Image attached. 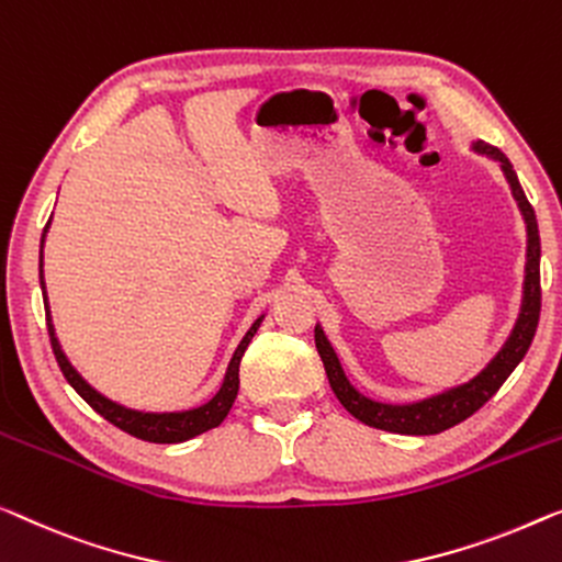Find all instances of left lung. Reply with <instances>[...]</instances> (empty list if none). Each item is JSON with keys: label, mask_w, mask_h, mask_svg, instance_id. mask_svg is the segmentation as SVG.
<instances>
[{"label": "left lung", "mask_w": 562, "mask_h": 562, "mask_svg": "<svg viewBox=\"0 0 562 562\" xmlns=\"http://www.w3.org/2000/svg\"><path fill=\"white\" fill-rule=\"evenodd\" d=\"M472 150L499 164V169L509 183V191H513V196L517 201V209H520L525 220L527 252H525V282H522L520 313H517L515 328L507 335L505 346L497 350V356L492 358V361L484 366L474 379H469L467 383H459L454 389L434 393V396L412 401V404H383V401H373L363 396V393L348 381V375L338 361V353L333 350L330 340L325 338L321 325H315V348L323 358V366H325V373H328L333 393L338 396L340 404L346 406V412L350 416H356L358 422H363L366 426H373V429L406 434V437H429V434H441L451 429V426L462 424L464 418H469L474 412H480V408L499 391L502 383L509 379V373L520 366L527 348H530V342L535 338V330H538L540 234H538V220H535V209L530 206V201H527L520 181H517L513 164H509V158L502 154L499 148L484 144V140H474Z\"/></svg>", "instance_id": "1"}]
</instances>
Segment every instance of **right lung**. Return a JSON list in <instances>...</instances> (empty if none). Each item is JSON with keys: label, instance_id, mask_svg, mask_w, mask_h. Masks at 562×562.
Returning <instances> with one entry per match:
<instances>
[{"label": "right lung", "instance_id": "obj_1", "mask_svg": "<svg viewBox=\"0 0 562 562\" xmlns=\"http://www.w3.org/2000/svg\"><path fill=\"white\" fill-rule=\"evenodd\" d=\"M49 222H53V216H49ZM49 222L45 224V232H42V239H40V288H42V300H45L49 342H53V353L57 358V366H60V371L67 379V383H70V386L78 391L80 396L86 398L100 416L108 418V422H111L113 426H119L121 431L131 434V437H136V439H144V441L181 443L187 439L199 437V434H204L209 429H214V426H220L224 418H227L234 398H237L241 356H245L249 340L255 338L257 328L262 325L265 315H259L257 321L252 323V328L245 333V338L239 340V346H237V350H234L232 361L227 366V373H224V381H222L220 391H216L214 396L206 401V404L187 408V412H138V408L123 406V404H119V401L108 398L100 391H95L86 379H82L78 371H75V366L67 361L60 340H57V335H55L53 315H49V305H47L45 272H42V247H45V234L49 229Z\"/></svg>", "mask_w": 562, "mask_h": 562}]
</instances>
